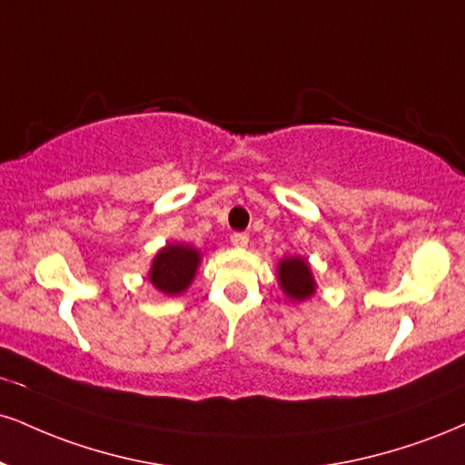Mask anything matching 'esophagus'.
I'll use <instances>...</instances> for the list:
<instances>
[{
    "label": "esophagus",
    "mask_w": 465,
    "mask_h": 465,
    "mask_svg": "<svg viewBox=\"0 0 465 465\" xmlns=\"http://www.w3.org/2000/svg\"><path fill=\"white\" fill-rule=\"evenodd\" d=\"M232 244H233V247H238V249L247 247V244H249V236H247V233H244V232L232 233Z\"/></svg>",
    "instance_id": "34e87169"
}]
</instances>
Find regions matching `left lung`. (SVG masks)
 Here are the masks:
<instances>
[{
    "mask_svg": "<svg viewBox=\"0 0 465 465\" xmlns=\"http://www.w3.org/2000/svg\"><path fill=\"white\" fill-rule=\"evenodd\" d=\"M277 279L283 294L292 301H305L316 292L314 275L303 257H283L277 266Z\"/></svg>",
    "mask_w": 465,
    "mask_h": 465,
    "instance_id": "1",
    "label": "left lung"
}]
</instances>
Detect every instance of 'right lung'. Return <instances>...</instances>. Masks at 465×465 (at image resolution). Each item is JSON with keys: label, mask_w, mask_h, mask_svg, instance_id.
I'll list each match as a JSON object with an SVG mask.
<instances>
[{"label": "right lung", "mask_w": 465, "mask_h": 465, "mask_svg": "<svg viewBox=\"0 0 465 465\" xmlns=\"http://www.w3.org/2000/svg\"><path fill=\"white\" fill-rule=\"evenodd\" d=\"M201 262V253L188 244H166L153 257V264L149 271V282L162 294H182L194 279Z\"/></svg>", "instance_id": "obj_1"}]
</instances>
